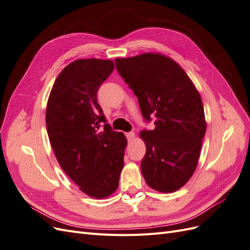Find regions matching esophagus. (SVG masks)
<instances>
[{"label":"esophagus","mask_w":250,"mask_h":250,"mask_svg":"<svg viewBox=\"0 0 250 250\" xmlns=\"http://www.w3.org/2000/svg\"><path fill=\"white\" fill-rule=\"evenodd\" d=\"M125 134H126V138H127V140L129 141V142H131V141L134 139V135H135V134H134V132H132V131H131V132H126Z\"/></svg>","instance_id":"34e87169"}]
</instances>
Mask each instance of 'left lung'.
Listing matches in <instances>:
<instances>
[{
  "label": "left lung",
  "instance_id": "left-lung-1",
  "mask_svg": "<svg viewBox=\"0 0 250 250\" xmlns=\"http://www.w3.org/2000/svg\"><path fill=\"white\" fill-rule=\"evenodd\" d=\"M119 74L138 97L143 117H156L143 130L146 145L141 170L147 185L162 193L184 187L197 168L207 122L200 94L176 62L160 53L116 58Z\"/></svg>",
  "mask_w": 250,
  "mask_h": 250
}]
</instances>
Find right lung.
Segmentation results:
<instances>
[{"mask_svg": "<svg viewBox=\"0 0 250 250\" xmlns=\"http://www.w3.org/2000/svg\"><path fill=\"white\" fill-rule=\"evenodd\" d=\"M115 69L112 60L83 58L67 64L51 89L47 131L60 167L80 191L107 198L119 187L127 139L113 131L97 102V92Z\"/></svg>", "mask_w": 250, "mask_h": 250, "instance_id": "1", "label": "right lung"}]
</instances>
